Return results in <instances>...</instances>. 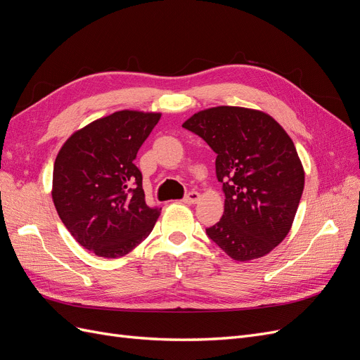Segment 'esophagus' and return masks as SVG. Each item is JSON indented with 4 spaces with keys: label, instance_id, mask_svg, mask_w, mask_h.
<instances>
[{
    "label": "esophagus",
    "instance_id": "1",
    "mask_svg": "<svg viewBox=\"0 0 360 360\" xmlns=\"http://www.w3.org/2000/svg\"><path fill=\"white\" fill-rule=\"evenodd\" d=\"M198 201H200V193L195 192V191L188 192L186 195H184V198H183L184 204H197Z\"/></svg>",
    "mask_w": 360,
    "mask_h": 360
}]
</instances>
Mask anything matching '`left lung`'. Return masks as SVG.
<instances>
[{
    "label": "left lung",
    "instance_id": "obj_1",
    "mask_svg": "<svg viewBox=\"0 0 360 360\" xmlns=\"http://www.w3.org/2000/svg\"><path fill=\"white\" fill-rule=\"evenodd\" d=\"M183 127L217 155L225 209L207 236L237 261L269 254L288 234L303 192L304 172L291 138L270 115L238 106L200 111Z\"/></svg>",
    "mask_w": 360,
    "mask_h": 360
}]
</instances>
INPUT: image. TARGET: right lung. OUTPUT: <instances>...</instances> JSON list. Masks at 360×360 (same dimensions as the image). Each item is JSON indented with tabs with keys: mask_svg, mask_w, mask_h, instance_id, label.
Segmentation results:
<instances>
[{
	"mask_svg": "<svg viewBox=\"0 0 360 360\" xmlns=\"http://www.w3.org/2000/svg\"><path fill=\"white\" fill-rule=\"evenodd\" d=\"M160 114L118 111L75 132L53 163L52 200L73 238L103 258L129 254L151 233L160 207L148 205L139 147Z\"/></svg>",
	"mask_w": 360,
	"mask_h": 360,
	"instance_id": "1",
	"label": "right lung"
}]
</instances>
